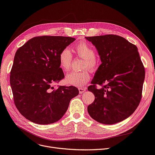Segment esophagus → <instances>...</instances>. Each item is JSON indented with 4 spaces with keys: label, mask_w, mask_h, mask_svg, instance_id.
I'll return each mask as SVG.
<instances>
[{
    "label": "esophagus",
    "mask_w": 155,
    "mask_h": 155,
    "mask_svg": "<svg viewBox=\"0 0 155 155\" xmlns=\"http://www.w3.org/2000/svg\"><path fill=\"white\" fill-rule=\"evenodd\" d=\"M78 91L80 94H82L86 91V88H78Z\"/></svg>",
    "instance_id": "esophagus-1"
}]
</instances>
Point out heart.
<instances>
[{
	"label": "heart",
	"mask_w": 155,
	"mask_h": 155,
	"mask_svg": "<svg viewBox=\"0 0 155 155\" xmlns=\"http://www.w3.org/2000/svg\"><path fill=\"white\" fill-rule=\"evenodd\" d=\"M75 56L84 59L82 68L88 69L91 72H95L99 67V59L95 56L94 49L87 43L81 41L77 44L73 49ZM73 55L68 48H64L59 54L60 67L64 71H68L71 67ZM90 80V74L87 70L81 72H70L65 77V82L68 85L80 87L85 85Z\"/></svg>",
	"instance_id": "1"
}]
</instances>
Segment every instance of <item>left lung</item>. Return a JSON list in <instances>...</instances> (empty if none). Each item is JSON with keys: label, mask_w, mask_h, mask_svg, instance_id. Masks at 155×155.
Returning <instances> with one entry per match:
<instances>
[{"label": "left lung", "mask_w": 155, "mask_h": 155, "mask_svg": "<svg viewBox=\"0 0 155 155\" xmlns=\"http://www.w3.org/2000/svg\"><path fill=\"white\" fill-rule=\"evenodd\" d=\"M85 39L95 46L102 62L88 87L95 95L88 112L100 123H117L131 116L141 99L145 71L137 48L114 35Z\"/></svg>", "instance_id": "left-lung-1"}]
</instances>
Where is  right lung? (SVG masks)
<instances>
[{
    "label": "right lung",
    "instance_id": "1",
    "mask_svg": "<svg viewBox=\"0 0 155 155\" xmlns=\"http://www.w3.org/2000/svg\"><path fill=\"white\" fill-rule=\"evenodd\" d=\"M75 40L71 37L38 36L16 51L10 76L14 101L21 114L32 123L49 124L59 120L71 99L79 94L73 86H52L64 77L59 54Z\"/></svg>",
    "mask_w": 155,
    "mask_h": 155
}]
</instances>
